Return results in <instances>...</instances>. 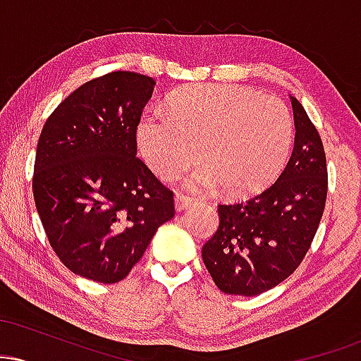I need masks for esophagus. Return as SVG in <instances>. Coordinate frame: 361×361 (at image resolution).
Masks as SVG:
<instances>
[{
    "instance_id": "esophagus-1",
    "label": "esophagus",
    "mask_w": 361,
    "mask_h": 361,
    "mask_svg": "<svg viewBox=\"0 0 361 361\" xmlns=\"http://www.w3.org/2000/svg\"><path fill=\"white\" fill-rule=\"evenodd\" d=\"M193 202L192 197H188V195H183V193H176L175 197V209L180 212V210H185L186 207Z\"/></svg>"
}]
</instances>
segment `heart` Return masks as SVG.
<instances>
[{
	"label": "heart",
	"instance_id": "obj_1",
	"mask_svg": "<svg viewBox=\"0 0 361 361\" xmlns=\"http://www.w3.org/2000/svg\"><path fill=\"white\" fill-rule=\"evenodd\" d=\"M292 117L283 102L238 85L188 86L168 98V111L147 114L137 128L144 159L171 180L197 161L193 190L221 185L250 197L276 180L292 147Z\"/></svg>",
	"mask_w": 361,
	"mask_h": 361
}]
</instances>
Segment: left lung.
<instances>
[{"label": "left lung", "mask_w": 361, "mask_h": 361, "mask_svg": "<svg viewBox=\"0 0 361 361\" xmlns=\"http://www.w3.org/2000/svg\"><path fill=\"white\" fill-rule=\"evenodd\" d=\"M295 142L271 186L238 204L219 205V227L202 258L224 293L252 297L288 279L312 244L326 205L327 168L321 135L290 97Z\"/></svg>", "instance_id": "1"}]
</instances>
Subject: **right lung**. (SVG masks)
<instances>
[{
  "label": "right lung",
  "mask_w": 361,
  "mask_h": 361,
  "mask_svg": "<svg viewBox=\"0 0 361 361\" xmlns=\"http://www.w3.org/2000/svg\"><path fill=\"white\" fill-rule=\"evenodd\" d=\"M154 85L130 71L94 78L59 103L39 137L37 212L64 267L88 280L126 279L175 217L173 192L135 157Z\"/></svg>",
  "instance_id": "obj_1"
}]
</instances>
